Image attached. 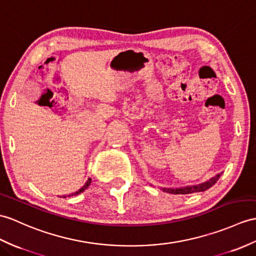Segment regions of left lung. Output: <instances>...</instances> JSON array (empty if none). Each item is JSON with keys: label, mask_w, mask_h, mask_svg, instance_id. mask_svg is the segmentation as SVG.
<instances>
[{"label": "left lung", "mask_w": 256, "mask_h": 256, "mask_svg": "<svg viewBox=\"0 0 256 256\" xmlns=\"http://www.w3.org/2000/svg\"><path fill=\"white\" fill-rule=\"evenodd\" d=\"M220 176H222V174H218L217 176L212 178L210 180L202 183V184H198V186H186V188H162V190L164 192H168L171 194H191V193H196V192H204L207 188H212L214 184L218 181Z\"/></svg>", "instance_id": "obj_1"}]
</instances>
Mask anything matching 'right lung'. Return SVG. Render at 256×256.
I'll return each instance as SVG.
<instances>
[{
  "instance_id": "obj_1",
  "label": "right lung",
  "mask_w": 256,
  "mask_h": 256,
  "mask_svg": "<svg viewBox=\"0 0 256 256\" xmlns=\"http://www.w3.org/2000/svg\"><path fill=\"white\" fill-rule=\"evenodd\" d=\"M90 182H92V179H88V181L86 182V184H85L84 186H82L80 190H78V191H77L76 193H73V194H70V195H76V194H80V193H82V192H84L85 190L89 186V184H90ZM70 195H68V196H70ZM64 198H65V196H64Z\"/></svg>"
}]
</instances>
